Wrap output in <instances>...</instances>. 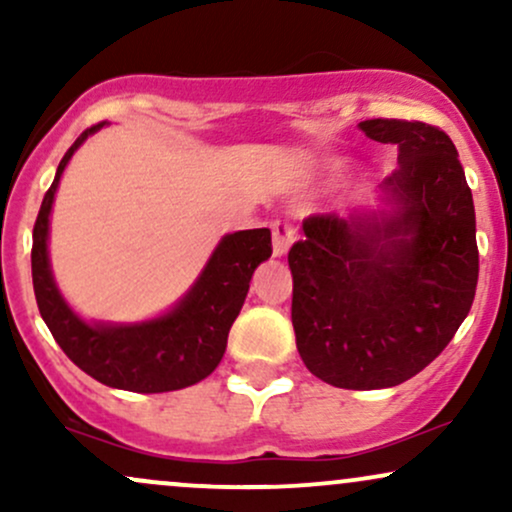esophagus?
I'll return each instance as SVG.
<instances>
[{
    "label": "esophagus",
    "mask_w": 512,
    "mask_h": 512,
    "mask_svg": "<svg viewBox=\"0 0 512 512\" xmlns=\"http://www.w3.org/2000/svg\"><path fill=\"white\" fill-rule=\"evenodd\" d=\"M293 238H296V226L291 221L276 219L272 221V248L274 257H284L289 252Z\"/></svg>",
    "instance_id": "1"
}]
</instances>
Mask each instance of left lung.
Wrapping results in <instances>:
<instances>
[{"instance_id":"obj_1","label":"left lung","mask_w":512,"mask_h":512,"mask_svg":"<svg viewBox=\"0 0 512 512\" xmlns=\"http://www.w3.org/2000/svg\"><path fill=\"white\" fill-rule=\"evenodd\" d=\"M366 137L397 146L383 190L392 216L313 214L291 245V322L303 363L344 390H380L421 373L450 344L479 279L477 216L443 129L373 117Z\"/></svg>"}]
</instances>
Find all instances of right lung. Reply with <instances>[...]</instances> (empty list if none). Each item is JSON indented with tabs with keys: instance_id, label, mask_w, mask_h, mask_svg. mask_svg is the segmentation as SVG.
Listing matches in <instances>:
<instances>
[{
	"instance_id": "obj_1",
	"label": "right lung",
	"mask_w": 512,
	"mask_h": 512,
	"mask_svg": "<svg viewBox=\"0 0 512 512\" xmlns=\"http://www.w3.org/2000/svg\"><path fill=\"white\" fill-rule=\"evenodd\" d=\"M84 129L62 156L57 175L40 204L33 226V291L45 325L62 351L98 383L129 392L182 390L207 378L226 351L228 332L248 296L252 272L272 255L269 228H252L219 243L195 289L166 317L129 327L86 325L62 301L48 264V221L57 182L67 161L88 134Z\"/></svg>"
}]
</instances>
